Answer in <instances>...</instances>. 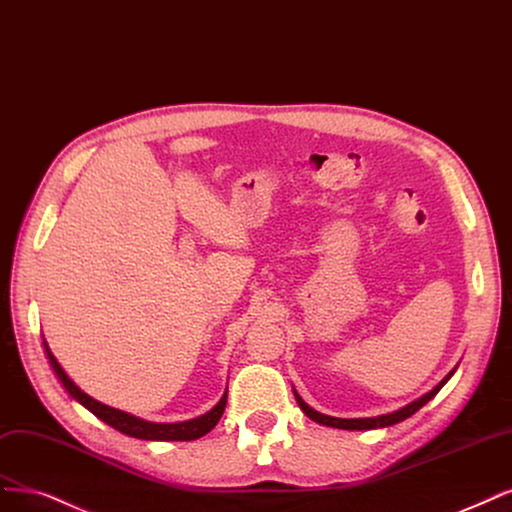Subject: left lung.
Segmentation results:
<instances>
[{
	"mask_svg": "<svg viewBox=\"0 0 512 512\" xmlns=\"http://www.w3.org/2000/svg\"><path fill=\"white\" fill-rule=\"evenodd\" d=\"M455 370H457V366L451 370V373H449L443 381H440V383L434 387V390H430L428 394H424L421 398L409 402L407 407H402V409H398V411H394V413H387V415H377V417H358V419L330 417V415H324V413H320V411L311 409L309 404L301 398V394H298V392L294 390V387H292V392H294V398H296V402H298V407H301V411H303L311 421H315V424L328 426V428H339V430H377V428H387V426L400 424V421H404L407 417H411L413 413H417L421 407H424V404H428V402L440 392V387H443V385L453 377Z\"/></svg>",
	"mask_w": 512,
	"mask_h": 512,
	"instance_id": "left-lung-1",
	"label": "left lung"
}]
</instances>
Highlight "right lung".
<instances>
[{
    "instance_id": "right-lung-1",
    "label": "right lung",
    "mask_w": 512,
    "mask_h": 512,
    "mask_svg": "<svg viewBox=\"0 0 512 512\" xmlns=\"http://www.w3.org/2000/svg\"><path fill=\"white\" fill-rule=\"evenodd\" d=\"M42 345H44V354H46L52 370H55V375L59 377V381L63 383V387L69 392V396H72L76 402H80L82 407L91 411L95 417L105 421V424L112 426L114 430H118L122 434H127V436L142 438V440H195V438H201L207 432L214 430L216 424L220 421V417H222V413H224L228 387H226V392L222 394V398L218 400L214 409L207 411L201 417L188 419V421H175V424H156V421H148V419H142L137 415H131L127 411L108 407V404H103V402L95 400L93 396H88L86 392H82L80 387L72 379H69V375L59 364L55 354L50 351L46 339H44Z\"/></svg>"
}]
</instances>
